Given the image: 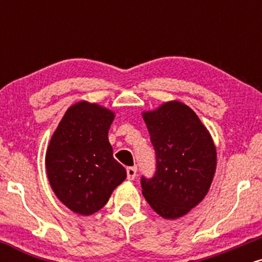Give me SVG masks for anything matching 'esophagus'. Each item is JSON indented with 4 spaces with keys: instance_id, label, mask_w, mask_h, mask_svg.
I'll list each match as a JSON object with an SVG mask.
<instances>
[{
    "instance_id": "1",
    "label": "esophagus",
    "mask_w": 262,
    "mask_h": 262,
    "mask_svg": "<svg viewBox=\"0 0 262 262\" xmlns=\"http://www.w3.org/2000/svg\"><path fill=\"white\" fill-rule=\"evenodd\" d=\"M135 176H137V167H135V166L127 167V177H128V180H134Z\"/></svg>"
}]
</instances>
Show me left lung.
<instances>
[{
	"label": "left lung",
	"instance_id": "1",
	"mask_svg": "<svg viewBox=\"0 0 262 262\" xmlns=\"http://www.w3.org/2000/svg\"><path fill=\"white\" fill-rule=\"evenodd\" d=\"M155 172L141 176L143 194L161 217H182L207 194L217 165L214 144L197 114L181 102L144 113Z\"/></svg>",
	"mask_w": 262,
	"mask_h": 262
}]
</instances>
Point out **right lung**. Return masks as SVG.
<instances>
[{"mask_svg": "<svg viewBox=\"0 0 262 262\" xmlns=\"http://www.w3.org/2000/svg\"><path fill=\"white\" fill-rule=\"evenodd\" d=\"M114 114L95 103L80 102L66 111L48 148L47 173L56 197L75 213L100 210L127 177L113 158L108 129Z\"/></svg>", "mask_w": 262, "mask_h": 262, "instance_id": "obj_1", "label": "right lung"}]
</instances>
